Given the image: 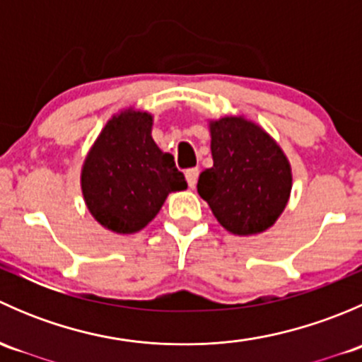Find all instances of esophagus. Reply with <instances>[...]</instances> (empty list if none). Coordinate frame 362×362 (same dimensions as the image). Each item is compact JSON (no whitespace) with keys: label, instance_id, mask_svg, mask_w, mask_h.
<instances>
[{"label":"esophagus","instance_id":"esophagus-1","mask_svg":"<svg viewBox=\"0 0 362 362\" xmlns=\"http://www.w3.org/2000/svg\"><path fill=\"white\" fill-rule=\"evenodd\" d=\"M198 175H199L198 168H189V170L185 171V178H187L189 187H194L196 182H198Z\"/></svg>","mask_w":362,"mask_h":362}]
</instances>
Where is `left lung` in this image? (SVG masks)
I'll use <instances>...</instances> for the list:
<instances>
[{
    "instance_id": "left-lung-1",
    "label": "left lung",
    "mask_w": 362,
    "mask_h": 362,
    "mask_svg": "<svg viewBox=\"0 0 362 362\" xmlns=\"http://www.w3.org/2000/svg\"><path fill=\"white\" fill-rule=\"evenodd\" d=\"M210 134L214 166L199 175V196L233 235L266 231L289 202L293 173L286 154L243 117L210 120Z\"/></svg>"
}]
</instances>
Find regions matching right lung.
<instances>
[{
    "mask_svg": "<svg viewBox=\"0 0 362 362\" xmlns=\"http://www.w3.org/2000/svg\"><path fill=\"white\" fill-rule=\"evenodd\" d=\"M152 115L124 110L113 115L82 166V194L90 215L119 235L144 229L170 192L187 189L173 156L152 140Z\"/></svg>",
    "mask_w": 362,
    "mask_h": 362,
    "instance_id": "1",
    "label": "right lung"
}]
</instances>
